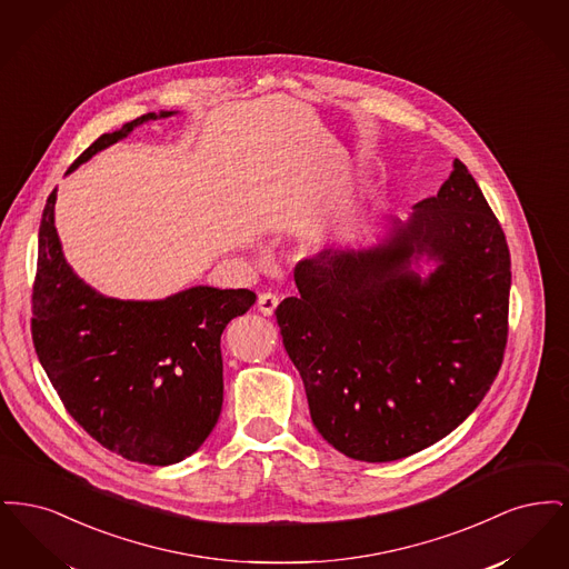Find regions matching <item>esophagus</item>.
Returning a JSON list of instances; mask_svg holds the SVG:
<instances>
[{
    "label": "esophagus",
    "mask_w": 569,
    "mask_h": 569,
    "mask_svg": "<svg viewBox=\"0 0 569 569\" xmlns=\"http://www.w3.org/2000/svg\"><path fill=\"white\" fill-rule=\"evenodd\" d=\"M277 305H279V298L271 295V292H264V295L258 297V311L264 313V316H272Z\"/></svg>",
    "instance_id": "esophagus-1"
}]
</instances>
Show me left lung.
Listing matches in <instances>:
<instances>
[{"label":"left lung","mask_w":569,"mask_h":569,"mask_svg":"<svg viewBox=\"0 0 569 569\" xmlns=\"http://www.w3.org/2000/svg\"><path fill=\"white\" fill-rule=\"evenodd\" d=\"M450 179L388 219L378 243L328 247L277 307L313 427L341 455L388 462L452 433L482 403L508 339L510 251L487 198Z\"/></svg>","instance_id":"left-lung-1"}]
</instances>
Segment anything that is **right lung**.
I'll use <instances>...</instances> for the list:
<instances>
[{
    "instance_id": "add662e5",
    "label": "right lung",
    "mask_w": 569,
    "mask_h": 569,
    "mask_svg": "<svg viewBox=\"0 0 569 569\" xmlns=\"http://www.w3.org/2000/svg\"><path fill=\"white\" fill-rule=\"evenodd\" d=\"M177 110L147 112L102 134L68 168ZM57 188L38 234L31 335L70 416L104 448L144 465H174L213 431L223 401L221 332L256 295L191 286L158 300H121L84 283L54 228Z\"/></svg>"
}]
</instances>
